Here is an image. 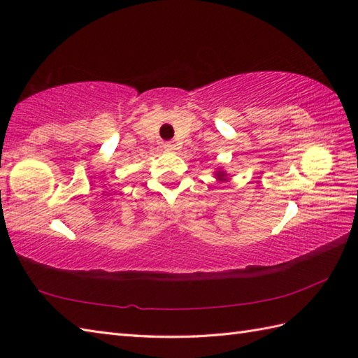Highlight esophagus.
I'll use <instances>...</instances> for the list:
<instances>
[{
  "instance_id": "obj_1",
  "label": "esophagus",
  "mask_w": 358,
  "mask_h": 358,
  "mask_svg": "<svg viewBox=\"0 0 358 358\" xmlns=\"http://www.w3.org/2000/svg\"><path fill=\"white\" fill-rule=\"evenodd\" d=\"M163 148H164L167 152H173V150H177V144H175L173 141H166V143L163 144Z\"/></svg>"
}]
</instances>
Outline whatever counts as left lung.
<instances>
[{"label":"left lung","instance_id":"8db88e82","mask_svg":"<svg viewBox=\"0 0 358 358\" xmlns=\"http://www.w3.org/2000/svg\"><path fill=\"white\" fill-rule=\"evenodd\" d=\"M215 178H217L218 181H226V180H227V173H226L224 171H217V172H215Z\"/></svg>","mask_w":358,"mask_h":358}]
</instances>
